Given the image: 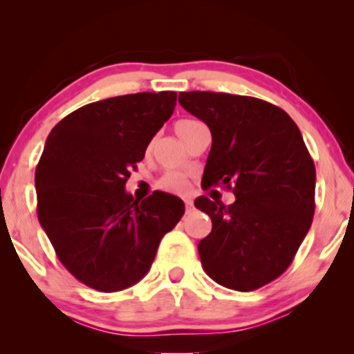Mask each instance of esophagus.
I'll list each match as a JSON object with an SVG mask.
<instances>
[{
    "instance_id": "34e87169",
    "label": "esophagus",
    "mask_w": 354,
    "mask_h": 354,
    "mask_svg": "<svg viewBox=\"0 0 354 354\" xmlns=\"http://www.w3.org/2000/svg\"><path fill=\"white\" fill-rule=\"evenodd\" d=\"M185 207H187V212H192L193 211V201L192 200H185Z\"/></svg>"
}]
</instances>
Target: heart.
Segmentation results:
<instances>
[{
	"instance_id": "1",
	"label": "heart",
	"mask_w": 354,
	"mask_h": 354,
	"mask_svg": "<svg viewBox=\"0 0 354 354\" xmlns=\"http://www.w3.org/2000/svg\"><path fill=\"white\" fill-rule=\"evenodd\" d=\"M203 125L205 124L200 122V120H196V119H182V120H178V122H176L174 129H176V132L178 137H180L182 142L187 143L188 140H190L192 135L195 133L198 129L203 127ZM159 187L164 188V190H167V192L182 193L188 188V178L183 176V174L169 172L161 178V180H159Z\"/></svg>"
}]
</instances>
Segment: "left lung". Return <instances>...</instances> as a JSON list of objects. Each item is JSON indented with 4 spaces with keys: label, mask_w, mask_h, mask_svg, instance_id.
Returning <instances> with one entry per match:
<instances>
[{
    "label": "left lung",
    "mask_w": 354,
    "mask_h": 354,
    "mask_svg": "<svg viewBox=\"0 0 354 354\" xmlns=\"http://www.w3.org/2000/svg\"><path fill=\"white\" fill-rule=\"evenodd\" d=\"M178 103L211 130L201 187L225 185L230 206L200 196L212 221L198 243L205 272L222 287L253 292L282 275L311 227L316 167L301 132L268 101L214 91H182Z\"/></svg>",
    "instance_id": "obj_1"
}]
</instances>
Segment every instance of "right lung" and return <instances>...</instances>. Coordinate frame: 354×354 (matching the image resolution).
Listing matches in <instances>:
<instances>
[{
	"instance_id": "add662e5",
	"label": "right lung",
	"mask_w": 354,
	"mask_h": 354,
	"mask_svg": "<svg viewBox=\"0 0 354 354\" xmlns=\"http://www.w3.org/2000/svg\"><path fill=\"white\" fill-rule=\"evenodd\" d=\"M176 101V91L101 100L48 135L35 171L38 221L62 266L86 287L113 293L142 280L185 212L169 193L140 201L125 192Z\"/></svg>"
}]
</instances>
